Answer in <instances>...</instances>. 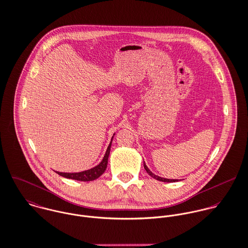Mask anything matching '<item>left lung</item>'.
I'll return each instance as SVG.
<instances>
[{
	"instance_id": "left-lung-1",
	"label": "left lung",
	"mask_w": 248,
	"mask_h": 248,
	"mask_svg": "<svg viewBox=\"0 0 248 248\" xmlns=\"http://www.w3.org/2000/svg\"><path fill=\"white\" fill-rule=\"evenodd\" d=\"M143 164H144V168H145V170H146V172L151 176V177H153L154 179H156V180H159V181H162V182H166V183H170V182H178V180H174V179H165V178H162V177H160V176H157V175H155L154 173H152L151 171H150V169L146 166L145 165V163L143 162Z\"/></svg>"
}]
</instances>
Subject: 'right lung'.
Segmentation results:
<instances>
[{"label": "right lung", "instance_id": "obj_1", "mask_svg": "<svg viewBox=\"0 0 248 248\" xmlns=\"http://www.w3.org/2000/svg\"><path fill=\"white\" fill-rule=\"evenodd\" d=\"M112 139H113V137H112ZM112 139H111V141H112ZM111 141H110L109 145L108 146V149L106 151V154H105L102 162L99 165H96L95 167L88 169V170H84L82 172H77V173H65V172H59V171H56V172L62 177L77 180V181H83V182L93 181V180L99 178L105 172V170L107 168L108 159L109 156V151H110V146H111Z\"/></svg>", "mask_w": 248, "mask_h": 248}]
</instances>
